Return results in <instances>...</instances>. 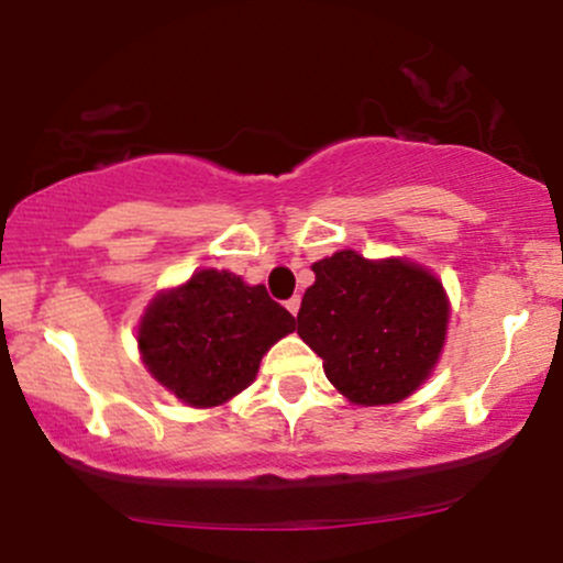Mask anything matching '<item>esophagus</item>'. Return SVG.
Instances as JSON below:
<instances>
[{"instance_id": "obj_1", "label": "esophagus", "mask_w": 563, "mask_h": 563, "mask_svg": "<svg viewBox=\"0 0 563 563\" xmlns=\"http://www.w3.org/2000/svg\"><path fill=\"white\" fill-rule=\"evenodd\" d=\"M286 307H288V312L296 318V312H299V307H301V296H290V299L286 301Z\"/></svg>"}]
</instances>
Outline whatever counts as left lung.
I'll return each instance as SVG.
<instances>
[{
    "instance_id": "left-lung-1",
    "label": "left lung",
    "mask_w": 563,
    "mask_h": 563,
    "mask_svg": "<svg viewBox=\"0 0 563 563\" xmlns=\"http://www.w3.org/2000/svg\"><path fill=\"white\" fill-rule=\"evenodd\" d=\"M296 333L349 402L391 405L429 378L448 331L442 283L402 260L339 251L312 264Z\"/></svg>"
}]
</instances>
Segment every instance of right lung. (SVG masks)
<instances>
[{"label":"right lung","mask_w":563,"mask_h":563,"mask_svg":"<svg viewBox=\"0 0 563 563\" xmlns=\"http://www.w3.org/2000/svg\"><path fill=\"white\" fill-rule=\"evenodd\" d=\"M294 331V314L264 286L228 269H200L153 299L140 322L142 363L192 407L228 402L256 378L269 346Z\"/></svg>","instance_id":"right-lung-1"}]
</instances>
